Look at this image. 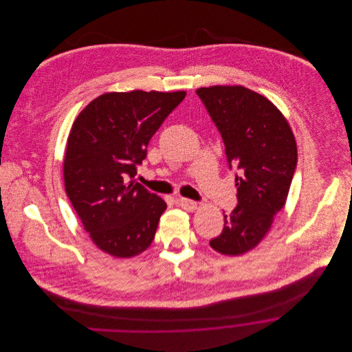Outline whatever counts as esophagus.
Returning a JSON list of instances; mask_svg holds the SVG:
<instances>
[{"label": "esophagus", "instance_id": "34e87169", "mask_svg": "<svg viewBox=\"0 0 352 352\" xmlns=\"http://www.w3.org/2000/svg\"><path fill=\"white\" fill-rule=\"evenodd\" d=\"M177 203L187 211H194L197 208V201H191L188 198H179Z\"/></svg>", "mask_w": 352, "mask_h": 352}]
</instances>
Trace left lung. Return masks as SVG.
<instances>
[{
    "instance_id": "1",
    "label": "left lung",
    "mask_w": 352,
    "mask_h": 352,
    "mask_svg": "<svg viewBox=\"0 0 352 352\" xmlns=\"http://www.w3.org/2000/svg\"><path fill=\"white\" fill-rule=\"evenodd\" d=\"M221 133L229 168L236 173L237 206L225 217L212 250L237 256L254 248L287 199L297 168V144L282 112L248 88L197 89Z\"/></svg>"
}]
</instances>
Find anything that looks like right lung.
Returning <instances> with one entry per match:
<instances>
[{"label":"right lung","mask_w":352,"mask_h":352,"mask_svg":"<svg viewBox=\"0 0 352 352\" xmlns=\"http://www.w3.org/2000/svg\"><path fill=\"white\" fill-rule=\"evenodd\" d=\"M184 98V91L104 94L74 120L65 190L101 251L131 257L149 248L166 203L133 179L151 137Z\"/></svg>","instance_id":"right-lung-1"}]
</instances>
